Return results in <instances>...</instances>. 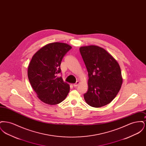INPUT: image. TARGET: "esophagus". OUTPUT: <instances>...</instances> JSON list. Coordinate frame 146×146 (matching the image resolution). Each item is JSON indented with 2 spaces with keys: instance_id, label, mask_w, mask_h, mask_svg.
<instances>
[{
  "instance_id": "34e87169",
  "label": "esophagus",
  "mask_w": 146,
  "mask_h": 146,
  "mask_svg": "<svg viewBox=\"0 0 146 146\" xmlns=\"http://www.w3.org/2000/svg\"><path fill=\"white\" fill-rule=\"evenodd\" d=\"M79 84V81H76V83L73 84V86H74V87H76H76H77Z\"/></svg>"
}]
</instances>
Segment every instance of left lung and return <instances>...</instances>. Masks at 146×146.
Here are the masks:
<instances>
[{
	"label": "left lung",
	"mask_w": 146,
	"mask_h": 146,
	"mask_svg": "<svg viewBox=\"0 0 146 146\" xmlns=\"http://www.w3.org/2000/svg\"><path fill=\"white\" fill-rule=\"evenodd\" d=\"M80 52L88 72L86 102L98 108L110 104L120 90L123 79L117 61L104 49L95 45L83 46Z\"/></svg>",
	"instance_id": "left-lung-1"
}]
</instances>
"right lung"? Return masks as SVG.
Wrapping results in <instances>:
<instances>
[{"label": "right lung", "instance_id": "obj_1", "mask_svg": "<svg viewBox=\"0 0 146 146\" xmlns=\"http://www.w3.org/2000/svg\"><path fill=\"white\" fill-rule=\"evenodd\" d=\"M71 48L62 42L47 44L35 54L29 64V81L38 97L46 104L61 103L70 91V85L57 74L61 72L63 57Z\"/></svg>", "mask_w": 146, "mask_h": 146}]
</instances>
